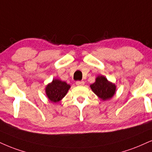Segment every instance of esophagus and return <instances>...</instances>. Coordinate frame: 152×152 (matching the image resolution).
Returning <instances> with one entry per match:
<instances>
[{
	"label": "esophagus",
	"mask_w": 152,
	"mask_h": 152,
	"mask_svg": "<svg viewBox=\"0 0 152 152\" xmlns=\"http://www.w3.org/2000/svg\"><path fill=\"white\" fill-rule=\"evenodd\" d=\"M75 83L77 86H82L85 85V82L84 81H77Z\"/></svg>",
	"instance_id": "obj_1"
}]
</instances>
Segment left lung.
Returning <instances> with one entry per match:
<instances>
[{"label":"left lung","mask_w":152,"mask_h":152,"mask_svg":"<svg viewBox=\"0 0 152 152\" xmlns=\"http://www.w3.org/2000/svg\"><path fill=\"white\" fill-rule=\"evenodd\" d=\"M92 91L102 100H107L111 98L115 92V86L108 82L104 76H99L96 82L90 85Z\"/></svg>","instance_id":"1"}]
</instances>
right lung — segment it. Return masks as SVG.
Listing matches in <instances>:
<instances>
[{
	"label": "right lung",
	"mask_w": 152,
	"mask_h": 152,
	"mask_svg": "<svg viewBox=\"0 0 152 152\" xmlns=\"http://www.w3.org/2000/svg\"><path fill=\"white\" fill-rule=\"evenodd\" d=\"M70 86L66 82L58 80H53L46 88V93L48 98L52 102L56 103L61 101L66 94Z\"/></svg>",
	"instance_id": "obj_1"
}]
</instances>
